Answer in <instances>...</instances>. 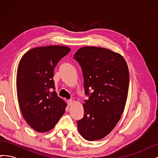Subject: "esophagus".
<instances>
[{"instance_id": "esophagus-1", "label": "esophagus", "mask_w": 158, "mask_h": 158, "mask_svg": "<svg viewBox=\"0 0 158 158\" xmlns=\"http://www.w3.org/2000/svg\"><path fill=\"white\" fill-rule=\"evenodd\" d=\"M67 103H68V106H71L72 105H73V100H68Z\"/></svg>"}]
</instances>
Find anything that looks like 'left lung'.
Instances as JSON below:
<instances>
[{
    "instance_id": "obj_1",
    "label": "left lung",
    "mask_w": 158,
    "mask_h": 158,
    "mask_svg": "<svg viewBox=\"0 0 158 158\" xmlns=\"http://www.w3.org/2000/svg\"><path fill=\"white\" fill-rule=\"evenodd\" d=\"M82 70L85 94L80 134L88 141L101 140L119 121L127 102L129 72L124 57L99 47H83L74 55Z\"/></svg>"
}]
</instances>
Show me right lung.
Masks as SVG:
<instances>
[{"label":"right lung","instance_id":"add662e5","mask_svg":"<svg viewBox=\"0 0 158 158\" xmlns=\"http://www.w3.org/2000/svg\"><path fill=\"white\" fill-rule=\"evenodd\" d=\"M66 46L35 47L27 51L19 62L16 89L23 117L38 132L53 128L65 112L66 102L55 91L54 69L70 51Z\"/></svg>","mask_w":158,"mask_h":158}]
</instances>
